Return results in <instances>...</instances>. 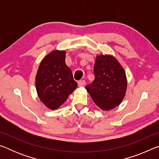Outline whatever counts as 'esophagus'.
Returning a JSON list of instances; mask_svg holds the SVG:
<instances>
[{"label": "esophagus", "mask_w": 159, "mask_h": 159, "mask_svg": "<svg viewBox=\"0 0 159 159\" xmlns=\"http://www.w3.org/2000/svg\"><path fill=\"white\" fill-rule=\"evenodd\" d=\"M78 85H79V87H80V86H83L85 85V81L84 80H79V82H78Z\"/></svg>", "instance_id": "obj_1"}]
</instances>
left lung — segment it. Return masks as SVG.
Masks as SVG:
<instances>
[{"label": "left lung", "instance_id": "8db88e82", "mask_svg": "<svg viewBox=\"0 0 159 159\" xmlns=\"http://www.w3.org/2000/svg\"><path fill=\"white\" fill-rule=\"evenodd\" d=\"M95 80L85 87L99 108L109 111L119 105L127 89L125 71L118 60L110 55L97 56L94 65Z\"/></svg>", "mask_w": 159, "mask_h": 159}]
</instances>
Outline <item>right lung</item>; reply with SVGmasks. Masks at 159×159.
I'll list each match as a JSON object with an SVG mask.
<instances>
[{
  "instance_id": "add662e5",
  "label": "right lung",
  "mask_w": 159,
  "mask_h": 159,
  "mask_svg": "<svg viewBox=\"0 0 159 159\" xmlns=\"http://www.w3.org/2000/svg\"><path fill=\"white\" fill-rule=\"evenodd\" d=\"M66 52L53 50L42 60L36 76L38 96L48 109H58L77 88L65 62Z\"/></svg>"
}]
</instances>
